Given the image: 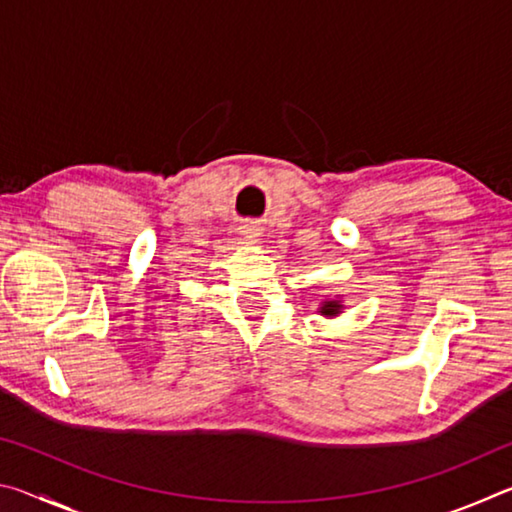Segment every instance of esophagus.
Here are the masks:
<instances>
[{
	"instance_id": "esophagus-1",
	"label": "esophagus",
	"mask_w": 512,
	"mask_h": 512,
	"mask_svg": "<svg viewBox=\"0 0 512 512\" xmlns=\"http://www.w3.org/2000/svg\"><path fill=\"white\" fill-rule=\"evenodd\" d=\"M241 235H244V237L250 239V241H255V239L259 237V225H257V223L241 225Z\"/></svg>"
}]
</instances>
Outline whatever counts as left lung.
Masks as SVG:
<instances>
[{"label": "left lung", "instance_id": "1", "mask_svg": "<svg viewBox=\"0 0 512 512\" xmlns=\"http://www.w3.org/2000/svg\"><path fill=\"white\" fill-rule=\"evenodd\" d=\"M341 309H343L341 300H325L323 307H320V314H323V316H336V314H341Z\"/></svg>", "mask_w": 512, "mask_h": 512}]
</instances>
